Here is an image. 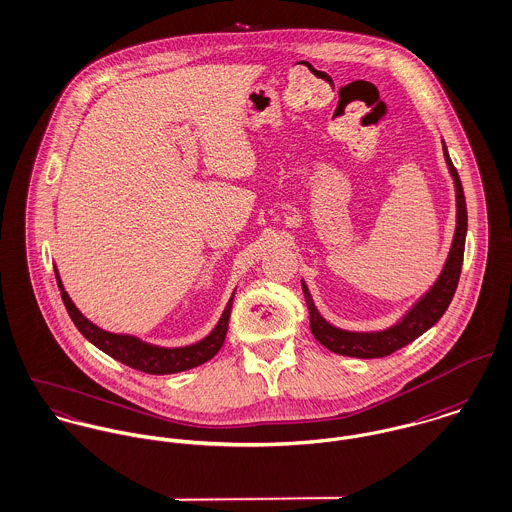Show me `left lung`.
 <instances>
[{"label": "left lung", "instance_id": "left-lung-1", "mask_svg": "<svg viewBox=\"0 0 512 512\" xmlns=\"http://www.w3.org/2000/svg\"><path fill=\"white\" fill-rule=\"evenodd\" d=\"M442 150H444L446 166L454 180V191H456V231L452 238V246H450L448 258L442 266L440 276L409 307V311H405V315L395 325L379 328V330H346V328L334 326L319 313L305 279H301L303 297H305V303L309 309L311 332L330 352L340 354V356H350V358L389 356L395 350H399V348L411 344L415 338H419L422 332H426L430 326L436 325L440 321V317L446 313V309L456 293L460 272H462L465 234H467V209H465L464 187H462L460 176L450 160L444 140H442Z\"/></svg>", "mask_w": 512, "mask_h": 512}]
</instances>
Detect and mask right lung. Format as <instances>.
<instances>
[{
    "label": "right lung",
    "mask_w": 512,
    "mask_h": 512,
    "mask_svg": "<svg viewBox=\"0 0 512 512\" xmlns=\"http://www.w3.org/2000/svg\"><path fill=\"white\" fill-rule=\"evenodd\" d=\"M54 274H56L58 289H60L62 301L66 305V311H68L70 319L74 321L76 328L84 334V338H88L93 346H97L107 356L115 358L117 362L129 366V368H135L139 372L152 373V375L186 372V370L197 368V366L205 364L207 360H211L221 350V346L225 342L236 289H234L219 323L205 338H201L195 344L168 348V346H158V344L144 342L142 338L133 336V334L109 332V330H103V328L93 325L90 319H86L82 315V311L74 305V301L66 293L64 285H62V279L58 276V270H54Z\"/></svg>",
    "instance_id": "add662e5"
}]
</instances>
